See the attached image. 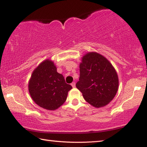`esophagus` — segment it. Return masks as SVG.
<instances>
[{
	"label": "esophagus",
	"mask_w": 147,
	"mask_h": 147,
	"mask_svg": "<svg viewBox=\"0 0 147 147\" xmlns=\"http://www.w3.org/2000/svg\"><path fill=\"white\" fill-rule=\"evenodd\" d=\"M75 85H76V84H75V82H73L71 83V86H72V87H73V88H74V87H75Z\"/></svg>",
	"instance_id": "34e87169"
}]
</instances>
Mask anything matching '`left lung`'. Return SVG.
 Instances as JSON below:
<instances>
[{"label":"left lung","mask_w":147,"mask_h":147,"mask_svg":"<svg viewBox=\"0 0 147 147\" xmlns=\"http://www.w3.org/2000/svg\"><path fill=\"white\" fill-rule=\"evenodd\" d=\"M76 86L86 102L100 108L108 104L115 96L118 76L106 58L96 53H89L83 57L80 65V78Z\"/></svg>","instance_id":"1"}]
</instances>
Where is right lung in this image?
Returning <instances> with one entry per match:
<instances>
[{"mask_svg":"<svg viewBox=\"0 0 147 147\" xmlns=\"http://www.w3.org/2000/svg\"><path fill=\"white\" fill-rule=\"evenodd\" d=\"M72 88L65 83L63 76L57 72L53 62L49 59L35 69L28 84L29 93L33 100L49 110L61 106Z\"/></svg>","mask_w":147,"mask_h":147,"instance_id":"add662e5","label":"right lung"}]
</instances>
